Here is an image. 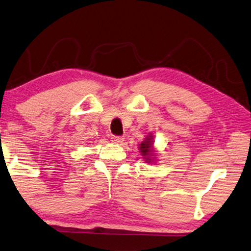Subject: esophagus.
Segmentation results:
<instances>
[{
	"label": "esophagus",
	"mask_w": 251,
	"mask_h": 251,
	"mask_svg": "<svg viewBox=\"0 0 251 251\" xmlns=\"http://www.w3.org/2000/svg\"><path fill=\"white\" fill-rule=\"evenodd\" d=\"M111 139H112V141L114 143H122L123 141H125V138L120 137V135H112Z\"/></svg>",
	"instance_id": "1"
}]
</instances>
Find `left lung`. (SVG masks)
Returning a JSON list of instances; mask_svg holds the SVG:
<instances>
[{"instance_id": "left-lung-1", "label": "left lung", "mask_w": 251, "mask_h": 251, "mask_svg": "<svg viewBox=\"0 0 251 251\" xmlns=\"http://www.w3.org/2000/svg\"><path fill=\"white\" fill-rule=\"evenodd\" d=\"M151 143H152V142H151V137H150V138H147V140L143 141L140 145L141 153H142V155H145V157H149ZM146 159H148V158H146Z\"/></svg>"}]
</instances>
